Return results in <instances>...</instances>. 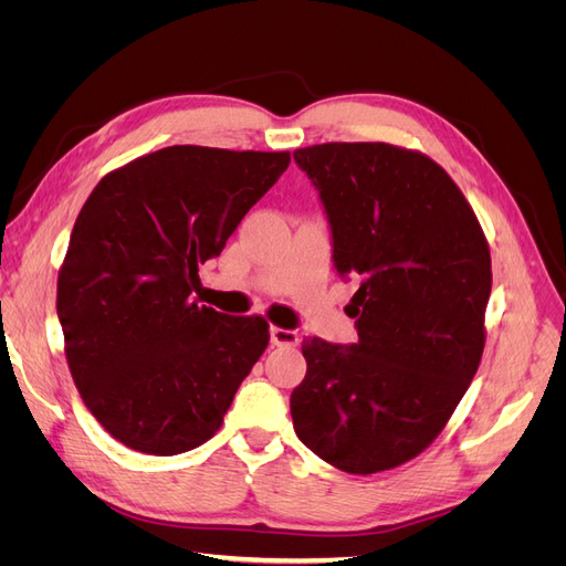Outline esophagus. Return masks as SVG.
<instances>
[{"instance_id":"obj_1","label":"esophagus","mask_w":566,"mask_h":566,"mask_svg":"<svg viewBox=\"0 0 566 566\" xmlns=\"http://www.w3.org/2000/svg\"><path fill=\"white\" fill-rule=\"evenodd\" d=\"M269 335H271V345H276V347H295L300 342V335L295 331L276 328V325L269 331Z\"/></svg>"}]
</instances>
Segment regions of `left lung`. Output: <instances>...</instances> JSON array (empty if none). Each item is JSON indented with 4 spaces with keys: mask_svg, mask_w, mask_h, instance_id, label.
Masks as SVG:
<instances>
[{
    "mask_svg": "<svg viewBox=\"0 0 566 566\" xmlns=\"http://www.w3.org/2000/svg\"><path fill=\"white\" fill-rule=\"evenodd\" d=\"M293 158L328 217L337 273L358 285L345 310L354 345L302 342L295 432L337 470H391L437 439L482 361L486 238L453 179L418 150L318 144Z\"/></svg>",
    "mask_w": 566,
    "mask_h": 566,
    "instance_id": "1",
    "label": "left lung"
}]
</instances>
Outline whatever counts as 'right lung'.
Here are the masks:
<instances>
[{
	"instance_id": "right-lung-1",
	"label": "right lung",
	"mask_w": 566,
	"mask_h": 566,
	"mask_svg": "<svg viewBox=\"0 0 566 566\" xmlns=\"http://www.w3.org/2000/svg\"><path fill=\"white\" fill-rule=\"evenodd\" d=\"M290 153L167 146L115 169L84 202L56 312L80 397L148 455L208 441L269 345L262 316L198 304V264L224 250Z\"/></svg>"
}]
</instances>
